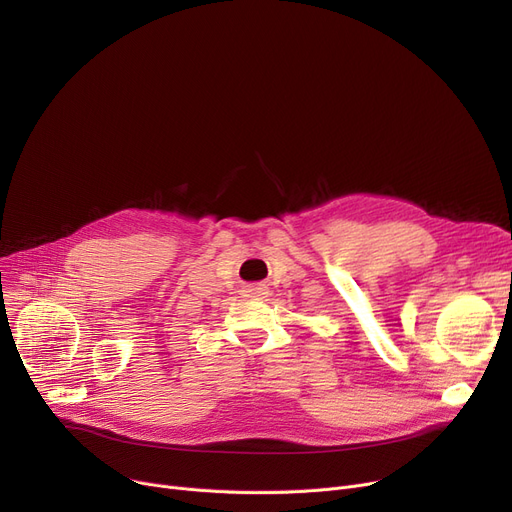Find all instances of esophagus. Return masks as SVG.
Returning a JSON list of instances; mask_svg holds the SVG:
<instances>
[{"label": "esophagus", "mask_w": 512, "mask_h": 512, "mask_svg": "<svg viewBox=\"0 0 512 512\" xmlns=\"http://www.w3.org/2000/svg\"><path fill=\"white\" fill-rule=\"evenodd\" d=\"M242 292H245V297H263V294H267V286H263V284H251V286H247Z\"/></svg>", "instance_id": "34e87169"}]
</instances>
